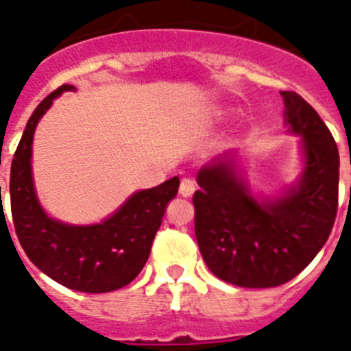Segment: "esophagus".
Returning <instances> with one entry per match:
<instances>
[{
	"label": "esophagus",
	"mask_w": 351,
	"mask_h": 351,
	"mask_svg": "<svg viewBox=\"0 0 351 351\" xmlns=\"http://www.w3.org/2000/svg\"><path fill=\"white\" fill-rule=\"evenodd\" d=\"M195 189H197V185H195L194 180L191 178H183L182 183H180V194H182L183 197H192Z\"/></svg>",
	"instance_id": "esophagus-1"
}]
</instances>
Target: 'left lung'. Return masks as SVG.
Listing matches in <instances>:
<instances>
[{"instance_id":"1","label":"left lung","mask_w":351,"mask_h":351,"mask_svg":"<svg viewBox=\"0 0 351 351\" xmlns=\"http://www.w3.org/2000/svg\"><path fill=\"white\" fill-rule=\"evenodd\" d=\"M291 133L301 136L300 182L271 201L253 197L232 159L218 157L197 175L195 239L209 270L239 287L289 282L317 256L338 211L339 154L317 110L280 91Z\"/></svg>"}]
</instances>
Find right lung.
<instances>
[{"label":"right lung","mask_w":351,"mask_h":351,"mask_svg":"<svg viewBox=\"0 0 351 351\" xmlns=\"http://www.w3.org/2000/svg\"><path fill=\"white\" fill-rule=\"evenodd\" d=\"M71 90L72 84H62L29 117L10 171L12 218L22 250L43 274L69 289L109 293L128 286L142 271L180 180L173 176L154 189L135 192L101 223L67 225L50 218L32 183V138L53 98Z\"/></svg>","instance_id":"add662e5"}]
</instances>
